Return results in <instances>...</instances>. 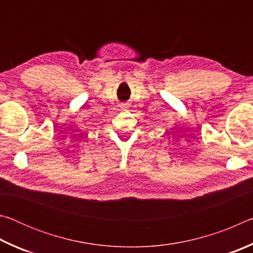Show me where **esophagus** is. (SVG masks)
Here are the masks:
<instances>
[{"instance_id": "34e87169", "label": "esophagus", "mask_w": 253, "mask_h": 253, "mask_svg": "<svg viewBox=\"0 0 253 253\" xmlns=\"http://www.w3.org/2000/svg\"><path fill=\"white\" fill-rule=\"evenodd\" d=\"M122 108H123V109H125V108H126V106H123V107H122Z\"/></svg>"}]
</instances>
